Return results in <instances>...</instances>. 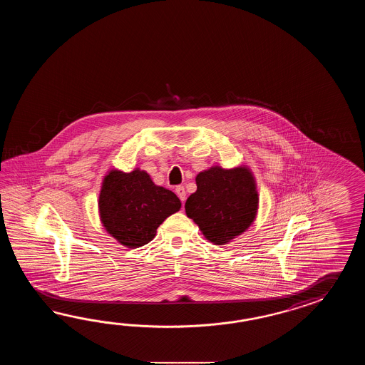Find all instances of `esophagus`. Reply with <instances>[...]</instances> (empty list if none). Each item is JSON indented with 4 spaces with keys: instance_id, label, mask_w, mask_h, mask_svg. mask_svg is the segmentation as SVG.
<instances>
[{
    "instance_id": "esophagus-1",
    "label": "esophagus",
    "mask_w": 365,
    "mask_h": 365,
    "mask_svg": "<svg viewBox=\"0 0 365 365\" xmlns=\"http://www.w3.org/2000/svg\"><path fill=\"white\" fill-rule=\"evenodd\" d=\"M175 192L178 194V197H179L181 202H184L186 200V193H185V187L182 185L176 186V189H175Z\"/></svg>"
}]
</instances>
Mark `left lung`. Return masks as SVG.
<instances>
[{
    "mask_svg": "<svg viewBox=\"0 0 365 365\" xmlns=\"http://www.w3.org/2000/svg\"><path fill=\"white\" fill-rule=\"evenodd\" d=\"M197 190L186 200V215L207 240L223 245L244 232L256 217L258 193L245 167H211L195 178Z\"/></svg>",
    "mask_w": 365,
    "mask_h": 365,
    "instance_id": "1",
    "label": "left lung"
}]
</instances>
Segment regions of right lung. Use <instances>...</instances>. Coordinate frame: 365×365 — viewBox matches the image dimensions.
<instances>
[{
	"instance_id": "1",
	"label": "right lung",
	"mask_w": 365,
	"mask_h": 365,
	"mask_svg": "<svg viewBox=\"0 0 365 365\" xmlns=\"http://www.w3.org/2000/svg\"><path fill=\"white\" fill-rule=\"evenodd\" d=\"M180 207L176 194L155 185L140 170L109 172L99 195L103 225L118 242L132 249L153 240L158 227Z\"/></svg>"
}]
</instances>
